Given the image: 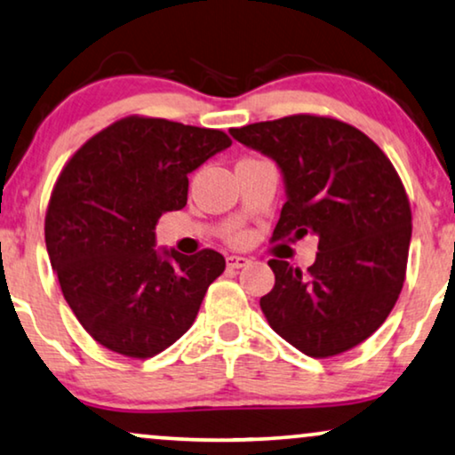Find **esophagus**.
<instances>
[{
	"label": "esophagus",
	"mask_w": 455,
	"mask_h": 455,
	"mask_svg": "<svg viewBox=\"0 0 455 455\" xmlns=\"http://www.w3.org/2000/svg\"><path fill=\"white\" fill-rule=\"evenodd\" d=\"M226 263H228V267L240 269V267H244V265H249V259L240 257V255H229V257L226 259Z\"/></svg>",
	"instance_id": "1"
}]
</instances>
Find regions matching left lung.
Listing matches in <instances>:
<instances>
[{
  "mask_svg": "<svg viewBox=\"0 0 455 455\" xmlns=\"http://www.w3.org/2000/svg\"><path fill=\"white\" fill-rule=\"evenodd\" d=\"M246 148L278 164L286 203L271 240L317 235L303 274L271 259L269 326L309 357L363 343L382 326L405 280L411 211L397 171L379 146L343 121L314 115L229 129Z\"/></svg>",
  "mask_w": 455,
  "mask_h": 455,
  "instance_id": "1",
  "label": "left lung"
}]
</instances>
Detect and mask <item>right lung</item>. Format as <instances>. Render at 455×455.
<instances>
[{
    "label": "right lung",
    "instance_id": "right-lung-1",
    "mask_svg": "<svg viewBox=\"0 0 455 455\" xmlns=\"http://www.w3.org/2000/svg\"><path fill=\"white\" fill-rule=\"evenodd\" d=\"M232 146L223 132L127 116L85 141L58 177L45 246L76 320L106 349L152 357L196 320L226 259L156 251V221L188 203V175Z\"/></svg>",
    "mask_w": 455,
    "mask_h": 455
}]
</instances>
